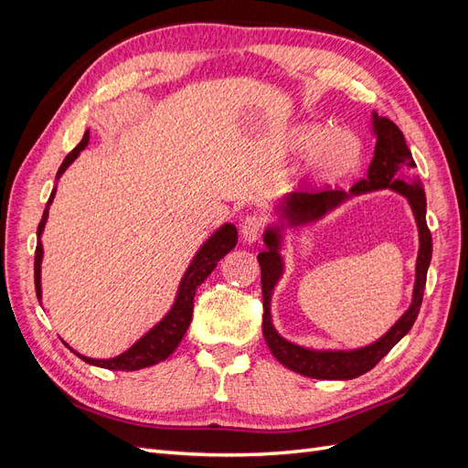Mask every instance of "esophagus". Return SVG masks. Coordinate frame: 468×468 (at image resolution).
<instances>
[{
    "label": "esophagus",
    "mask_w": 468,
    "mask_h": 468,
    "mask_svg": "<svg viewBox=\"0 0 468 468\" xmlns=\"http://www.w3.org/2000/svg\"><path fill=\"white\" fill-rule=\"evenodd\" d=\"M265 218L260 215H250L244 222H242V236L246 242H256V239L261 238L263 230H265Z\"/></svg>",
    "instance_id": "esophagus-1"
}]
</instances>
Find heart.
<instances>
[{"label":"heart","instance_id":"b5f03b06","mask_svg":"<svg viewBox=\"0 0 468 468\" xmlns=\"http://www.w3.org/2000/svg\"><path fill=\"white\" fill-rule=\"evenodd\" d=\"M292 146L314 152V164L322 174L346 172L359 155V140L346 129H324L320 124H301L292 133Z\"/></svg>","mask_w":468,"mask_h":468}]
</instances>
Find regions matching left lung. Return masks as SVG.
<instances>
[{
  "mask_svg": "<svg viewBox=\"0 0 468 468\" xmlns=\"http://www.w3.org/2000/svg\"><path fill=\"white\" fill-rule=\"evenodd\" d=\"M373 133L377 136V146L369 172L351 187L349 193L332 189H324L320 193H292L285 201L281 217L287 218L291 226H303L322 218L325 212L347 201L351 195H361L377 189H392L404 195L410 207H412L420 232L412 304H410V308L396 320V324L385 335L378 337L375 344L359 349L318 351L287 342L285 337L277 334L271 322V294L277 281L282 275V258L279 253L281 229L279 226H275V229H267L263 234V242L267 250H263L258 256L261 267L263 337L279 363L304 377L325 380H347L371 371L373 367L410 332L421 306L428 267L431 261V232L426 222V191H423L421 179L416 176V162L412 158V152L406 146L404 134L399 126L390 119L378 117L377 112H373Z\"/></svg>",
  "mask_w": 468,
  "mask_h": 468,
  "instance_id": "left-lung-1",
  "label": "left lung"
}]
</instances>
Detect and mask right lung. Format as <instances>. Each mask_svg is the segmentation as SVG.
Instances as JSON below:
<instances>
[{"label": "right lung", "mask_w": 468, "mask_h": 468, "mask_svg": "<svg viewBox=\"0 0 468 468\" xmlns=\"http://www.w3.org/2000/svg\"><path fill=\"white\" fill-rule=\"evenodd\" d=\"M90 143V131H86L83 134L81 143L66 155V160L62 162L58 174H56V179H58L64 172L66 167L72 164L80 152L88 146ZM54 193L56 189H52L50 193V199L47 203L45 208V215H42L40 222H38V242H37V250H35V289H37V296L38 301L42 299V291H40V263H42V244H40V234L45 230V224L48 218V207L54 199ZM238 242V230L234 224H222L220 229L212 234L207 242L201 246V250L195 253V258L191 261V265L187 267L186 275L181 279V285L176 296V303L172 306V310L154 325V328L144 334L143 337L138 339V342L126 349L121 356L112 357V359H91L86 356H80V353H74L90 365H97V367H103V369H111V371H138V369H144V367L155 365L164 359H167L172 353L176 351V347L179 346L181 337L186 335L191 318H193V299H195V292L199 289L201 282L215 271L217 263L229 253Z\"/></svg>", "instance_id": "right-lung-1"}]
</instances>
